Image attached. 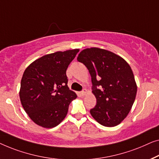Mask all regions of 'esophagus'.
Masks as SVG:
<instances>
[{
  "label": "esophagus",
  "mask_w": 159,
  "mask_h": 159,
  "mask_svg": "<svg viewBox=\"0 0 159 159\" xmlns=\"http://www.w3.org/2000/svg\"><path fill=\"white\" fill-rule=\"evenodd\" d=\"M86 89H84V90H82L81 91H80V96H84L85 94H86Z\"/></svg>",
  "instance_id": "1"
}]
</instances>
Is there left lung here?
Wrapping results in <instances>:
<instances>
[{
  "label": "left lung",
  "mask_w": 159,
  "mask_h": 159,
  "mask_svg": "<svg viewBox=\"0 0 159 159\" xmlns=\"http://www.w3.org/2000/svg\"><path fill=\"white\" fill-rule=\"evenodd\" d=\"M77 60L88 68L97 98L91 115L103 126L119 125L130 111L137 93L130 66L115 53L97 48L82 50Z\"/></svg>",
  "instance_id": "8db88e82"
}]
</instances>
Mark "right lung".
<instances>
[{
  "mask_svg": "<svg viewBox=\"0 0 159 159\" xmlns=\"http://www.w3.org/2000/svg\"><path fill=\"white\" fill-rule=\"evenodd\" d=\"M79 50L44 55L30 64L21 81L20 100L36 124L52 128L61 122L77 95L68 86L66 70Z\"/></svg>",
  "mask_w": 159,
  "mask_h": 159,
  "instance_id": "add662e5",
  "label": "right lung"
}]
</instances>
